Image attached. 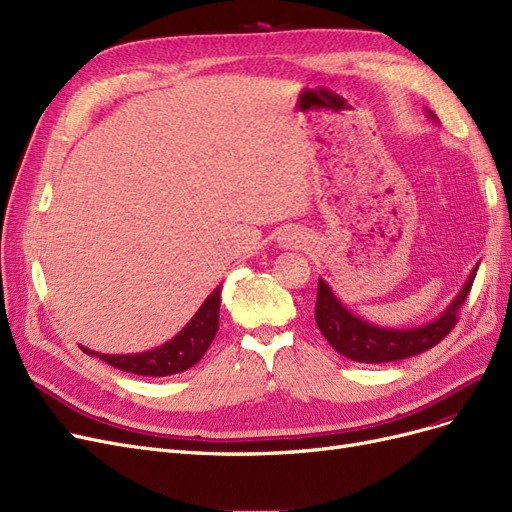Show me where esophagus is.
<instances>
[{
	"instance_id": "obj_1",
	"label": "esophagus",
	"mask_w": 512,
	"mask_h": 512,
	"mask_svg": "<svg viewBox=\"0 0 512 512\" xmlns=\"http://www.w3.org/2000/svg\"><path fill=\"white\" fill-rule=\"evenodd\" d=\"M277 243H280V247H286V250H292V247H303L305 235L299 228H286L282 235L277 237Z\"/></svg>"
}]
</instances>
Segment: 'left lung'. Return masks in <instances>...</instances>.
I'll return each mask as SVG.
<instances>
[{"mask_svg":"<svg viewBox=\"0 0 512 512\" xmlns=\"http://www.w3.org/2000/svg\"><path fill=\"white\" fill-rule=\"evenodd\" d=\"M427 117L438 121L436 115L427 111ZM478 265L470 271L466 284L455 294V299L444 307L436 318L418 324V327H380V324L367 322L335 297L331 286L318 280V297H316V324L324 339L342 356L356 363H391L410 359L414 354H421L436 346L444 335L451 333L457 322V312L461 303L466 301L472 282L476 277Z\"/></svg>","mask_w":512,"mask_h":512,"instance_id":"obj_1","label":"left lung"}]
</instances>
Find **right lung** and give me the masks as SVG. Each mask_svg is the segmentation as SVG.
<instances>
[{
	"mask_svg": "<svg viewBox=\"0 0 512 512\" xmlns=\"http://www.w3.org/2000/svg\"><path fill=\"white\" fill-rule=\"evenodd\" d=\"M220 294L222 284L209 294L203 305L198 307V312L192 316V320L185 324L173 339H168L166 344L158 348L136 354H102L85 346H81V350L91 356H98L100 361H106L108 365H113L121 371H130V374L136 376L162 378L181 374V371L194 367L203 359V354L211 346L215 333H218L222 303Z\"/></svg>",
	"mask_w": 512,
	"mask_h": 512,
	"instance_id": "1",
	"label": "right lung"
}]
</instances>
